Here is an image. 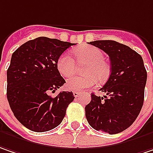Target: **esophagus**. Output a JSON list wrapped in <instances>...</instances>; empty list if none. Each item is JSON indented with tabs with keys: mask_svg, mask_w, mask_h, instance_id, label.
<instances>
[{
	"mask_svg": "<svg viewBox=\"0 0 153 153\" xmlns=\"http://www.w3.org/2000/svg\"><path fill=\"white\" fill-rule=\"evenodd\" d=\"M73 94H74V96L75 98H78V97L79 96V92H73Z\"/></svg>",
	"mask_w": 153,
	"mask_h": 153,
	"instance_id": "1",
	"label": "esophagus"
}]
</instances>
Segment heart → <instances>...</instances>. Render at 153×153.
Returning a JSON list of instances; mask_svg holds the SVG:
<instances>
[{
  "mask_svg": "<svg viewBox=\"0 0 153 153\" xmlns=\"http://www.w3.org/2000/svg\"><path fill=\"white\" fill-rule=\"evenodd\" d=\"M77 63H84L86 66L83 70L84 76L70 77L67 79L66 86L72 91H85L105 81L110 74V68L104 60V53L93 46H82L74 51ZM76 68L73 58L67 53H62L57 60V69L62 76L72 75Z\"/></svg>",
  "mask_w": 153,
  "mask_h": 153,
  "instance_id": "b5f03b06",
  "label": "heart"
}]
</instances>
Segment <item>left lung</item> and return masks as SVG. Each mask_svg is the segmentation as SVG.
Returning a JSON list of instances; mask_svg holds the SVG:
<instances>
[{
  "mask_svg": "<svg viewBox=\"0 0 153 153\" xmlns=\"http://www.w3.org/2000/svg\"><path fill=\"white\" fill-rule=\"evenodd\" d=\"M89 44L103 50L111 61V74L100 91L92 94L85 107L89 125L97 131L116 134L135 121L144 103L147 73L141 55L131 48L114 41H95Z\"/></svg>",
  "mask_w": 153,
  "mask_h": 153,
  "instance_id": "1",
  "label": "left lung"
}]
</instances>
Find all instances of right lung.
<instances>
[{
	"label": "right lung",
	"instance_id": "add662e5",
	"mask_svg": "<svg viewBox=\"0 0 153 153\" xmlns=\"http://www.w3.org/2000/svg\"><path fill=\"white\" fill-rule=\"evenodd\" d=\"M74 43L48 37L27 41L12 54L7 71V98L15 118L29 130L58 126L74 100L72 92H55L66 83L57 69L59 57Z\"/></svg>",
	"mask_w": 153,
	"mask_h": 153
}]
</instances>
